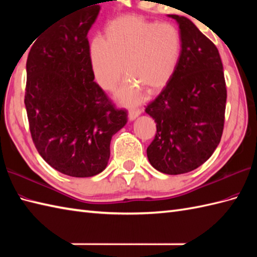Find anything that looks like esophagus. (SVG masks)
Here are the masks:
<instances>
[{
    "label": "esophagus",
    "instance_id": "obj_1",
    "mask_svg": "<svg viewBox=\"0 0 257 257\" xmlns=\"http://www.w3.org/2000/svg\"><path fill=\"white\" fill-rule=\"evenodd\" d=\"M141 113V110H139V109H130L129 110V119L130 120H135L136 118H137L139 114Z\"/></svg>",
    "mask_w": 257,
    "mask_h": 257
}]
</instances>
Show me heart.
I'll list each match as a JSON object with an SVG mask.
<instances>
[{"mask_svg":"<svg viewBox=\"0 0 257 257\" xmlns=\"http://www.w3.org/2000/svg\"><path fill=\"white\" fill-rule=\"evenodd\" d=\"M181 51V33L174 24L125 15L106 26L105 40H91L87 54L92 75L103 89H112L125 69L129 76L117 97L125 103H136L141 99L143 88L156 91L167 85Z\"/></svg>","mask_w":257,"mask_h":257,"instance_id":"1","label":"heart"}]
</instances>
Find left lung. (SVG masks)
<instances>
[{
  "label": "left lung",
  "mask_w": 257,
  "mask_h": 257,
  "mask_svg": "<svg viewBox=\"0 0 257 257\" xmlns=\"http://www.w3.org/2000/svg\"><path fill=\"white\" fill-rule=\"evenodd\" d=\"M168 16L178 22L182 51L172 77L146 108L157 123L147 156L158 171L174 176L203 165L219 146L226 86L216 46L189 19Z\"/></svg>",
  "instance_id": "8db88e82"
}]
</instances>
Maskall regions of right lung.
Wrapping results in <instances>:
<instances>
[{"instance_id": "add662e5", "label": "right lung", "mask_w": 257, "mask_h": 257, "mask_svg": "<svg viewBox=\"0 0 257 257\" xmlns=\"http://www.w3.org/2000/svg\"><path fill=\"white\" fill-rule=\"evenodd\" d=\"M99 11L94 5L54 22L33 40L26 62L33 143L48 165L75 178L105 170L112 136L127 123V110L109 100L89 65L87 34Z\"/></svg>"}]
</instances>
